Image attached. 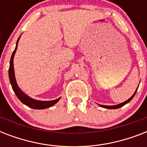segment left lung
Wrapping results in <instances>:
<instances>
[{
  "mask_svg": "<svg viewBox=\"0 0 147 147\" xmlns=\"http://www.w3.org/2000/svg\"><path fill=\"white\" fill-rule=\"evenodd\" d=\"M138 86H139V85H138ZM137 90L135 91L134 94H133L132 96L130 97V98H129L128 100H126V101H124V102L121 103V104H119V105H112V106H107V105H100V107H105V108H107V109H117V108H120V107H123V105H125L126 104H127V103H129V102H130V100H132L133 98H134V97L135 94H136V92H137Z\"/></svg>",
  "mask_w": 147,
  "mask_h": 147,
  "instance_id": "1",
  "label": "left lung"
}]
</instances>
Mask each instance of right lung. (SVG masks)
I'll return each instance as SVG.
<instances>
[{
	"label": "right lung",
	"mask_w": 147,
	"mask_h": 147,
	"mask_svg": "<svg viewBox=\"0 0 147 147\" xmlns=\"http://www.w3.org/2000/svg\"><path fill=\"white\" fill-rule=\"evenodd\" d=\"M20 38V36L17 40V44H16V48H15L14 51L13 52V54L11 55V58H10V67H9V79H10V84H11L13 90L15 92V94H16L17 98H19V100L23 104L26 105V106H28L29 107H31V108H33V109H45V108H48L49 107H52L54 105H55L60 100L61 98H57L55 100H47V101H45V100H35V99H33L30 97H29L28 95H26L24 92H22L21 89L17 85V81H16V78H15L14 69H13V57H14L15 53L17 51V45H18Z\"/></svg>",
	"instance_id": "right-lung-1"
}]
</instances>
